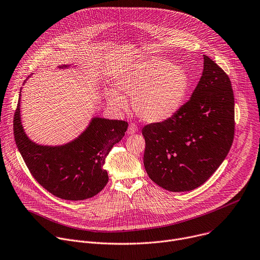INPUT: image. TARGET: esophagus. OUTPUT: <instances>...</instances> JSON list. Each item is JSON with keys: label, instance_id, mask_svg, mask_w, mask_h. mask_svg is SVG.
I'll return each instance as SVG.
<instances>
[{"label": "esophagus", "instance_id": "obj_1", "mask_svg": "<svg viewBox=\"0 0 260 260\" xmlns=\"http://www.w3.org/2000/svg\"><path fill=\"white\" fill-rule=\"evenodd\" d=\"M137 131H138L137 125L134 124V123H130V124H129V127H128V130H127V133H128V134H134V133H136Z\"/></svg>", "mask_w": 260, "mask_h": 260}]
</instances>
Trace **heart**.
I'll use <instances>...</instances> for the list:
<instances>
[{"instance_id":"b5f03b06","label":"heart","mask_w":260,"mask_h":260,"mask_svg":"<svg viewBox=\"0 0 260 260\" xmlns=\"http://www.w3.org/2000/svg\"><path fill=\"white\" fill-rule=\"evenodd\" d=\"M116 86L118 91H106V98L112 107L125 110L128 107L125 94L132 97L137 117L158 123L171 118L181 108L189 89V79L182 68L152 58L126 70L117 78Z\"/></svg>"}]
</instances>
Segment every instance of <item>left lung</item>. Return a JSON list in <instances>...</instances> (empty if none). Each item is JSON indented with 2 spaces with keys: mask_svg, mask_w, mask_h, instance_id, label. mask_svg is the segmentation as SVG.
<instances>
[{
  "mask_svg": "<svg viewBox=\"0 0 260 260\" xmlns=\"http://www.w3.org/2000/svg\"><path fill=\"white\" fill-rule=\"evenodd\" d=\"M190 99L171 118L142 128L149 178L170 191L191 190L216 171L235 135V98L224 71L207 55Z\"/></svg>",
  "mask_w": 260,
  "mask_h": 260,
  "instance_id": "8db88e82",
  "label": "left lung"
}]
</instances>
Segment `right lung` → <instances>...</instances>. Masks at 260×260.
Segmentation results:
<instances>
[{"label": "right lung", "mask_w": 260, "mask_h": 260, "mask_svg": "<svg viewBox=\"0 0 260 260\" xmlns=\"http://www.w3.org/2000/svg\"><path fill=\"white\" fill-rule=\"evenodd\" d=\"M127 128L125 121L94 118L88 128L70 143L39 145L29 140L22 128L20 96L13 120L16 145L32 177L53 196L69 201L92 198L107 185L109 175L103 165Z\"/></svg>", "instance_id": "right-lung-1"}]
</instances>
